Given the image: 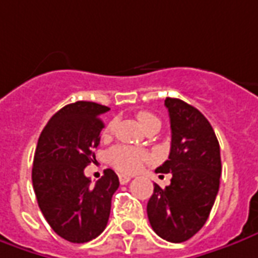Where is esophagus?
<instances>
[{
    "instance_id": "1",
    "label": "esophagus",
    "mask_w": 258,
    "mask_h": 258,
    "mask_svg": "<svg viewBox=\"0 0 258 258\" xmlns=\"http://www.w3.org/2000/svg\"><path fill=\"white\" fill-rule=\"evenodd\" d=\"M118 179H120V183L121 185H125V183H128L130 180H131V176H128V175H118Z\"/></svg>"
}]
</instances>
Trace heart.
<instances>
[{
	"mask_svg": "<svg viewBox=\"0 0 258 258\" xmlns=\"http://www.w3.org/2000/svg\"><path fill=\"white\" fill-rule=\"evenodd\" d=\"M137 118L143 127H147L151 122H159V120L148 111H140L137 114ZM113 130V124H108L104 128V134H110ZM150 155L148 152L143 151L140 148L128 147V145H117L113 147L110 151L107 152V159L111 165H114L118 171L127 173L137 172L141 169L145 161H148Z\"/></svg>",
	"mask_w": 258,
	"mask_h": 258,
	"instance_id": "b5f03b06",
	"label": "heart"
}]
</instances>
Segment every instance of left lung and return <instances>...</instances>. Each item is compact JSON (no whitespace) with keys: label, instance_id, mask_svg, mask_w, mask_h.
I'll return each instance as SVG.
<instances>
[{"label":"left lung","instance_id":"left-lung-1","mask_svg":"<svg viewBox=\"0 0 258 258\" xmlns=\"http://www.w3.org/2000/svg\"><path fill=\"white\" fill-rule=\"evenodd\" d=\"M171 121V151L157 173H171V183L154 185L147 205L154 232L166 241L182 243L199 232L215 203L220 173V147L206 117L179 99L166 97Z\"/></svg>","mask_w":258,"mask_h":258}]
</instances>
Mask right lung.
Here are the masks:
<instances>
[{"label":"right lung","instance_id":"right-lung-1","mask_svg":"<svg viewBox=\"0 0 258 258\" xmlns=\"http://www.w3.org/2000/svg\"><path fill=\"white\" fill-rule=\"evenodd\" d=\"M110 108L76 101L52 115L42 130L33 157L32 185L42 215L56 234L70 243H86L106 229L118 176L106 169L92 185L85 168L94 158Z\"/></svg>","mask_w":258,"mask_h":258}]
</instances>
